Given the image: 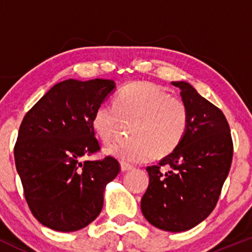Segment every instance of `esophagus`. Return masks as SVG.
Here are the masks:
<instances>
[{"label": "esophagus", "instance_id": "1", "mask_svg": "<svg viewBox=\"0 0 252 252\" xmlns=\"http://www.w3.org/2000/svg\"><path fill=\"white\" fill-rule=\"evenodd\" d=\"M135 167L130 163H126V162L121 163V169H122L123 172H129V170H132Z\"/></svg>", "mask_w": 252, "mask_h": 252}]
</instances>
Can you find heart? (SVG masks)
I'll list each match as a JSON object with an SVG mask.
<instances>
[{
	"instance_id": "1",
	"label": "heart",
	"mask_w": 252,
	"mask_h": 252,
	"mask_svg": "<svg viewBox=\"0 0 252 252\" xmlns=\"http://www.w3.org/2000/svg\"><path fill=\"white\" fill-rule=\"evenodd\" d=\"M121 118L136 120L132 140L116 141L108 154L123 162L143 163L155 155L166 156L178 148L189 126V110L180 98L150 82H134L118 92L116 104L104 102L94 109L92 128L108 142L116 134Z\"/></svg>"
}]
</instances>
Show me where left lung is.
<instances>
[{
    "label": "left lung",
    "mask_w": 252,
    "mask_h": 252,
    "mask_svg": "<svg viewBox=\"0 0 252 252\" xmlns=\"http://www.w3.org/2000/svg\"><path fill=\"white\" fill-rule=\"evenodd\" d=\"M180 89L189 110V126L181 143L156 166L147 167L149 185L141 210L150 224L169 232L196 226L215 210L230 172L233 143L221 110L186 82ZM166 166L167 172L160 168Z\"/></svg>",
    "instance_id": "1"
}]
</instances>
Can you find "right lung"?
Here are the masks:
<instances>
[{
  "label": "right lung",
  "mask_w": 252,
  "mask_h": 252,
  "mask_svg": "<svg viewBox=\"0 0 252 252\" xmlns=\"http://www.w3.org/2000/svg\"><path fill=\"white\" fill-rule=\"evenodd\" d=\"M115 86L109 79L63 80L22 120L14 147L16 169L31 212L52 230L72 232L94 221L105 186L120 173L112 156L82 161L100 150L92 117Z\"/></svg>",
  "instance_id": "add662e5"
}]
</instances>
